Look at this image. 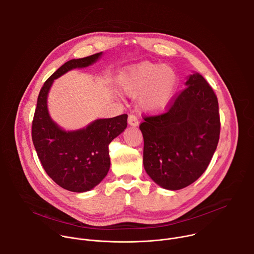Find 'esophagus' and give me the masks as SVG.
Segmentation results:
<instances>
[{
  "mask_svg": "<svg viewBox=\"0 0 254 254\" xmlns=\"http://www.w3.org/2000/svg\"><path fill=\"white\" fill-rule=\"evenodd\" d=\"M127 123H128V125L131 126V127H136V126L138 125V119H137V117H136L135 115L130 114V115H128Z\"/></svg>",
  "mask_w": 254,
  "mask_h": 254,
  "instance_id": "esophagus-1",
  "label": "esophagus"
}]
</instances>
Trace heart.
<instances>
[{
	"label": "heart",
	"mask_w": 254,
	"mask_h": 254,
	"mask_svg": "<svg viewBox=\"0 0 254 254\" xmlns=\"http://www.w3.org/2000/svg\"><path fill=\"white\" fill-rule=\"evenodd\" d=\"M123 90L130 96H139V105L148 113H160L171 102L178 76L170 67L144 61L128 67L121 75Z\"/></svg>",
	"instance_id": "b5f03b06"
}]
</instances>
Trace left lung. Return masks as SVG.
<instances>
[{"label": "left lung", "instance_id": "8db88e82", "mask_svg": "<svg viewBox=\"0 0 254 254\" xmlns=\"http://www.w3.org/2000/svg\"><path fill=\"white\" fill-rule=\"evenodd\" d=\"M176 94L163 114L144 116L143 167L155 183L168 190L183 189L205 172L220 135L217 96L196 73Z\"/></svg>", "mask_w": 254, "mask_h": 254}]
</instances>
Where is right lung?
<instances>
[{
  "label": "right lung",
  "instance_id": "obj_1",
  "mask_svg": "<svg viewBox=\"0 0 254 254\" xmlns=\"http://www.w3.org/2000/svg\"><path fill=\"white\" fill-rule=\"evenodd\" d=\"M100 53L72 59L59 67L42 86L32 122V139L38 158L54 182L71 192L98 185L111 166L108 146L127 126V115L97 120L76 131L61 129L49 117L47 94L54 79L67 71L94 63Z\"/></svg>",
  "mask_w": 254,
  "mask_h": 254
}]
</instances>
